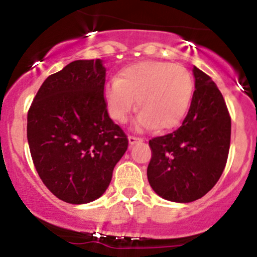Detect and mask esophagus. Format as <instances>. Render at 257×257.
Segmentation results:
<instances>
[{"mask_svg":"<svg viewBox=\"0 0 257 257\" xmlns=\"http://www.w3.org/2000/svg\"><path fill=\"white\" fill-rule=\"evenodd\" d=\"M128 141H129V147H133L134 144L139 143V142H143V138H139V137H134V136H129Z\"/></svg>","mask_w":257,"mask_h":257,"instance_id":"esophagus-1","label":"esophagus"}]
</instances>
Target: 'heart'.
I'll list each match as a JSON object with an SVG mask.
<instances>
[{"mask_svg":"<svg viewBox=\"0 0 257 257\" xmlns=\"http://www.w3.org/2000/svg\"><path fill=\"white\" fill-rule=\"evenodd\" d=\"M194 80L183 66L160 61H144L126 67L118 79H112L103 90L109 115L125 123L136 108L139 128L164 131L177 126L190 107Z\"/></svg>","mask_w":257,"mask_h":257,"instance_id":"1","label":"heart"}]
</instances>
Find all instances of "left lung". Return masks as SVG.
Here are the masks:
<instances>
[{
  "label": "left lung",
  "mask_w": 257,
  "mask_h": 257,
  "mask_svg": "<svg viewBox=\"0 0 257 257\" xmlns=\"http://www.w3.org/2000/svg\"><path fill=\"white\" fill-rule=\"evenodd\" d=\"M195 90L183 124L149 141L150 186L165 200L190 203L203 198L217 183L230 149L231 118L219 88L194 67Z\"/></svg>",
  "instance_id": "1"
}]
</instances>
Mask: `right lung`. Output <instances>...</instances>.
<instances>
[{"label": "right lung", "mask_w": 257, "mask_h": 257, "mask_svg": "<svg viewBox=\"0 0 257 257\" xmlns=\"http://www.w3.org/2000/svg\"><path fill=\"white\" fill-rule=\"evenodd\" d=\"M100 59L74 61L51 74L27 114V139L36 170L48 190L69 204L104 194L128 149L123 129L108 114Z\"/></svg>", "instance_id": "obj_1"}]
</instances>
